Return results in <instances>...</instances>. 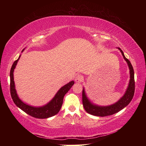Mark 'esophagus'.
<instances>
[{"instance_id":"obj_1","label":"esophagus","mask_w":146,"mask_h":146,"mask_svg":"<svg viewBox=\"0 0 146 146\" xmlns=\"http://www.w3.org/2000/svg\"><path fill=\"white\" fill-rule=\"evenodd\" d=\"M83 81V76L80 75H78L76 76L75 82L77 83H80Z\"/></svg>"}]
</instances>
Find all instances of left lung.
Wrapping results in <instances>:
<instances>
[{"label": "left lung", "instance_id": "1", "mask_svg": "<svg viewBox=\"0 0 146 146\" xmlns=\"http://www.w3.org/2000/svg\"><path fill=\"white\" fill-rule=\"evenodd\" d=\"M118 49L120 51L121 53L123 56L124 60L127 63L128 67L129 69L130 73V80L129 82V85L127 88L124 95H123L120 99L112 105L108 106H100L94 104L91 101L88 99L86 96L84 88L82 90V104L84 108L86 111L94 116H97V117H106V116H110L117 113L120 110L129 104L132 98L134 96L135 93V76H134V70H133V66L131 64L130 61L127 58H125L123 51L120 48H118Z\"/></svg>", "mask_w": 146, "mask_h": 146}]
</instances>
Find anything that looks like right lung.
<instances>
[{
    "label": "right lung",
    "instance_id": "1",
    "mask_svg": "<svg viewBox=\"0 0 146 146\" xmlns=\"http://www.w3.org/2000/svg\"><path fill=\"white\" fill-rule=\"evenodd\" d=\"M24 49L22 51V52L24 51ZM20 57H21V55L19 56V58L17 60L14 62L10 70V93L13 102L15 104L17 107L21 109L27 114L36 118H40V119L48 118L57 114L59 111L60 110L62 105L64 95L68 92L72 86H73L75 83L74 81H71L67 84L62 86L56 93L53 99L46 105L41 106V107H33V106L26 104L20 99L17 95L13 78L14 70Z\"/></svg>",
    "mask_w": 146,
    "mask_h": 146
}]
</instances>
